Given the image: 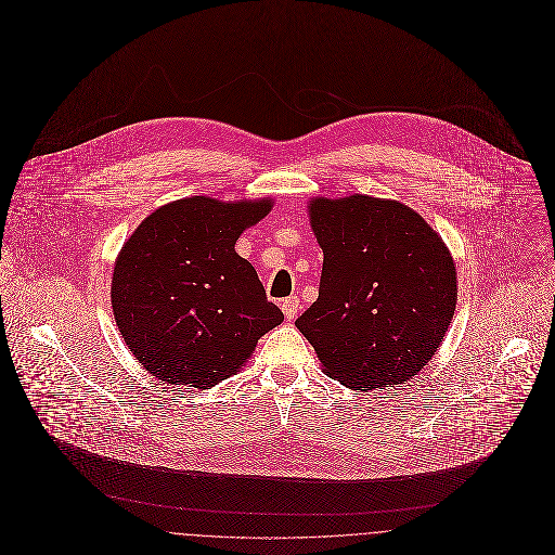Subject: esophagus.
I'll use <instances>...</instances> for the list:
<instances>
[{"mask_svg":"<svg viewBox=\"0 0 555 555\" xmlns=\"http://www.w3.org/2000/svg\"><path fill=\"white\" fill-rule=\"evenodd\" d=\"M282 312L286 320H295L299 314V299L297 297H288L286 301H282Z\"/></svg>","mask_w":555,"mask_h":555,"instance_id":"34e87169","label":"esophagus"}]
</instances>
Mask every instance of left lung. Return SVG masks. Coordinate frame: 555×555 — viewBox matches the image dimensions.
<instances>
[{"instance_id": "left-lung-1", "label": "left lung", "mask_w": 555, "mask_h": 555, "mask_svg": "<svg viewBox=\"0 0 555 555\" xmlns=\"http://www.w3.org/2000/svg\"><path fill=\"white\" fill-rule=\"evenodd\" d=\"M324 254L318 299L297 318L324 374L354 391L401 385L436 354L457 304L440 235L410 207L363 194L310 201Z\"/></svg>"}]
</instances>
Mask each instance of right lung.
<instances>
[{
    "label": "right lung",
    "mask_w": 555,
    "mask_h": 555,
    "mask_svg": "<svg viewBox=\"0 0 555 555\" xmlns=\"http://www.w3.org/2000/svg\"><path fill=\"white\" fill-rule=\"evenodd\" d=\"M269 211V198L192 196L156 209L126 241L111 301L126 346L152 376L216 387L284 320L235 251L238 235Z\"/></svg>",
    "instance_id": "obj_1"
}]
</instances>
